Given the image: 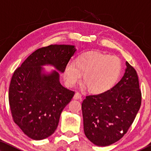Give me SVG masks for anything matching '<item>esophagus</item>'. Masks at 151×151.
I'll return each mask as SVG.
<instances>
[{
  "instance_id": "obj_1",
  "label": "esophagus",
  "mask_w": 151,
  "mask_h": 151,
  "mask_svg": "<svg viewBox=\"0 0 151 151\" xmlns=\"http://www.w3.org/2000/svg\"><path fill=\"white\" fill-rule=\"evenodd\" d=\"M82 97L81 94L80 93H78V92H76V93L75 94V95H74V99H81Z\"/></svg>"
}]
</instances>
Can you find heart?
I'll list each match as a JSON object with an SVG mask.
<instances>
[{"mask_svg": "<svg viewBox=\"0 0 151 151\" xmlns=\"http://www.w3.org/2000/svg\"><path fill=\"white\" fill-rule=\"evenodd\" d=\"M121 61L116 56L101 53H85L75 62L70 61L66 65L64 77L68 86H73L83 81L88 90L100 94L109 91L115 85L121 72Z\"/></svg>", "mask_w": 151, "mask_h": 151, "instance_id": "heart-1", "label": "heart"}]
</instances>
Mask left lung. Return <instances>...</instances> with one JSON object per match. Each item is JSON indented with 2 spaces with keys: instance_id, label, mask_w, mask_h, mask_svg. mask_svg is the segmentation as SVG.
<instances>
[{
  "instance_id": "1",
  "label": "left lung",
  "mask_w": 151,
  "mask_h": 151,
  "mask_svg": "<svg viewBox=\"0 0 151 151\" xmlns=\"http://www.w3.org/2000/svg\"><path fill=\"white\" fill-rule=\"evenodd\" d=\"M124 76L104 93L88 95L82 103L84 132L93 144L111 145L127 133L141 104V91L134 68L126 62Z\"/></svg>"
}]
</instances>
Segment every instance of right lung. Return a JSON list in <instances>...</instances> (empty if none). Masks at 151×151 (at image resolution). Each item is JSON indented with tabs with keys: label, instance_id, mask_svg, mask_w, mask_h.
Returning <instances> with one entry per match:
<instances>
[{
	"label": "right lung",
	"instance_id": "add662e5",
	"mask_svg": "<svg viewBox=\"0 0 151 151\" xmlns=\"http://www.w3.org/2000/svg\"><path fill=\"white\" fill-rule=\"evenodd\" d=\"M75 46L54 45L33 52L14 70L9 90L14 122L25 134L42 140L54 133L61 112L75 94L59 81L58 71L44 73L50 65L61 73L76 52Z\"/></svg>",
	"mask_w": 151,
	"mask_h": 151
}]
</instances>
